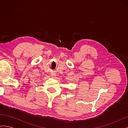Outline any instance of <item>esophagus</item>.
<instances>
[{"label": "esophagus", "instance_id": "34e87169", "mask_svg": "<svg viewBox=\"0 0 128 128\" xmlns=\"http://www.w3.org/2000/svg\"><path fill=\"white\" fill-rule=\"evenodd\" d=\"M51 75H52V76H53V77H54V76H56V75L54 73H52Z\"/></svg>", "mask_w": 128, "mask_h": 128}]
</instances>
